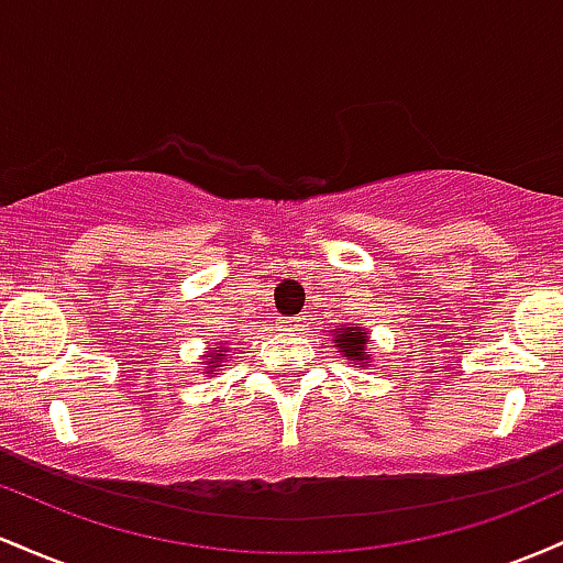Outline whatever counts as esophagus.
Here are the masks:
<instances>
[{"label": "esophagus", "instance_id": "34e87169", "mask_svg": "<svg viewBox=\"0 0 563 563\" xmlns=\"http://www.w3.org/2000/svg\"><path fill=\"white\" fill-rule=\"evenodd\" d=\"M282 327H284V330H287V332H298L300 327H302V319H300V316H284Z\"/></svg>", "mask_w": 563, "mask_h": 563}]
</instances>
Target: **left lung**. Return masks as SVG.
Here are the masks:
<instances>
[{"mask_svg":"<svg viewBox=\"0 0 563 563\" xmlns=\"http://www.w3.org/2000/svg\"><path fill=\"white\" fill-rule=\"evenodd\" d=\"M366 338H369V332L358 330V327H345L343 334H338V345L340 351H343V356H349L351 362H364V358L369 356V351H366Z\"/></svg>","mask_w":563,"mask_h":563,"instance_id":"8db88e82","label":"left lung"}]
</instances>
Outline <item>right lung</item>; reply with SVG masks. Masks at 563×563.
I'll list each match as a JSON object with an SVG mask.
<instances>
[{
  "instance_id": "obj_1",
  "label": "right lung",
  "mask_w": 563,
  "mask_h": 563,
  "mask_svg": "<svg viewBox=\"0 0 563 563\" xmlns=\"http://www.w3.org/2000/svg\"><path fill=\"white\" fill-rule=\"evenodd\" d=\"M225 356V351H220V353H212V358H214V362H218V358H223ZM214 362H210L212 366H214ZM218 366H225V364H218ZM210 375H212V372H210Z\"/></svg>"
}]
</instances>
